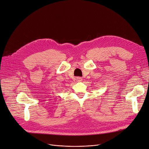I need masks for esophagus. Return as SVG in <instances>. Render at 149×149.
Masks as SVG:
<instances>
[{"label":"esophagus","instance_id":"34e87169","mask_svg":"<svg viewBox=\"0 0 149 149\" xmlns=\"http://www.w3.org/2000/svg\"><path fill=\"white\" fill-rule=\"evenodd\" d=\"M76 81L77 82H80L82 81V78L81 77H76Z\"/></svg>","mask_w":149,"mask_h":149}]
</instances>
